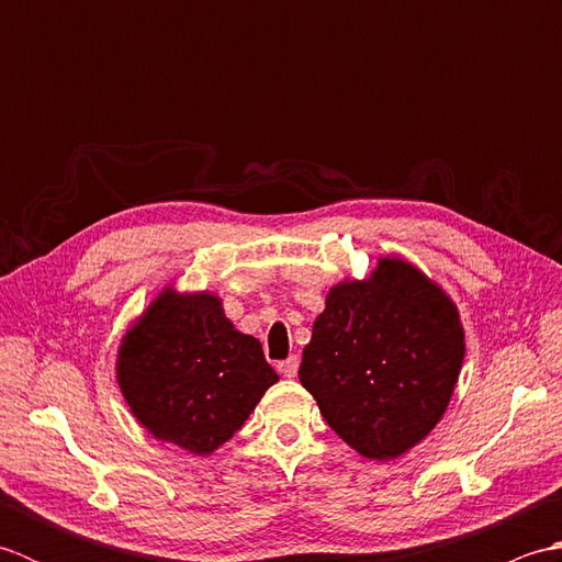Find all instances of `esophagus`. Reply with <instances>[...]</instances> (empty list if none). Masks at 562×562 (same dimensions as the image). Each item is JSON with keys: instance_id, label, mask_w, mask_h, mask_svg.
<instances>
[{"instance_id": "1", "label": "esophagus", "mask_w": 562, "mask_h": 562, "mask_svg": "<svg viewBox=\"0 0 562 562\" xmlns=\"http://www.w3.org/2000/svg\"><path fill=\"white\" fill-rule=\"evenodd\" d=\"M278 369H280V374H282V376L294 379V376H296V372H300V357H294V355H292V357H288V360L278 364Z\"/></svg>"}]
</instances>
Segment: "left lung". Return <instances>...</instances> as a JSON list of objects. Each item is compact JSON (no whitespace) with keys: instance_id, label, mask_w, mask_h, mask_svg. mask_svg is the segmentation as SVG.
Masks as SVG:
<instances>
[{"instance_id":"8db88e82","label":"left lung","mask_w":562,"mask_h":562,"mask_svg":"<svg viewBox=\"0 0 562 562\" xmlns=\"http://www.w3.org/2000/svg\"><path fill=\"white\" fill-rule=\"evenodd\" d=\"M463 352L451 296L413 262L384 256L364 280L328 290L302 352L300 381L345 445L364 459L389 461L437 427Z\"/></svg>"}]
</instances>
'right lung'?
Returning <instances> with one entry per match:
<instances>
[{
    "instance_id": "add662e5",
    "label": "right lung",
    "mask_w": 562,
    "mask_h": 562,
    "mask_svg": "<svg viewBox=\"0 0 562 562\" xmlns=\"http://www.w3.org/2000/svg\"><path fill=\"white\" fill-rule=\"evenodd\" d=\"M115 379L147 432L195 457H210L256 411L278 372L260 342L236 330L210 290L154 296L125 330Z\"/></svg>"
}]
</instances>
